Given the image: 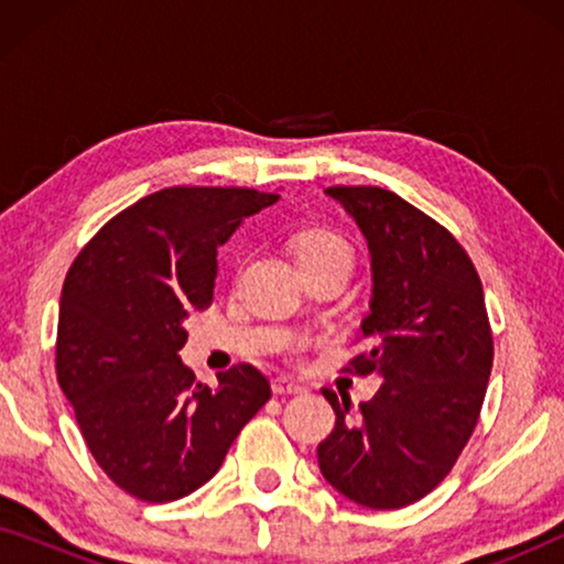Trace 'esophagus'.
<instances>
[{"mask_svg":"<svg viewBox=\"0 0 564 564\" xmlns=\"http://www.w3.org/2000/svg\"><path fill=\"white\" fill-rule=\"evenodd\" d=\"M272 390H274V395H300V392H305L303 384L295 382V380H292V377H288V375L274 377V380H272Z\"/></svg>","mask_w":564,"mask_h":564,"instance_id":"1","label":"esophagus"}]
</instances>
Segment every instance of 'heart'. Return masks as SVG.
Listing matches in <instances>:
<instances>
[{
  "label": "heart",
  "instance_id": "b5f03b06",
  "mask_svg": "<svg viewBox=\"0 0 564 564\" xmlns=\"http://www.w3.org/2000/svg\"><path fill=\"white\" fill-rule=\"evenodd\" d=\"M292 251L300 269L326 264V261L349 259L351 261V246L346 243L344 236H338L330 228H305L292 238Z\"/></svg>",
  "mask_w": 564,
  "mask_h": 564
}]
</instances>
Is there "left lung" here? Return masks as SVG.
Returning <instances> with one entry per match:
<instances>
[{
	"instance_id": "left-lung-1",
	"label": "left lung",
	"mask_w": 564,
	"mask_h": 564,
	"mask_svg": "<svg viewBox=\"0 0 564 564\" xmlns=\"http://www.w3.org/2000/svg\"><path fill=\"white\" fill-rule=\"evenodd\" d=\"M326 195L372 253L367 349L344 369L384 382L357 413L323 390L336 426L318 444V467L354 503L390 511L429 496L457 465L488 390L492 330L480 274L442 223L382 187L338 184Z\"/></svg>"
}]
</instances>
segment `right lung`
<instances>
[{"mask_svg":"<svg viewBox=\"0 0 564 564\" xmlns=\"http://www.w3.org/2000/svg\"><path fill=\"white\" fill-rule=\"evenodd\" d=\"M276 192L166 187L91 236L58 305L56 377L102 473L145 503L210 480L272 398L257 367H230L218 390L182 365L184 318L213 303L218 249Z\"/></svg>","mask_w":564,"mask_h":564,"instance_id":"add662e5","label":"right lung"}]
</instances>
